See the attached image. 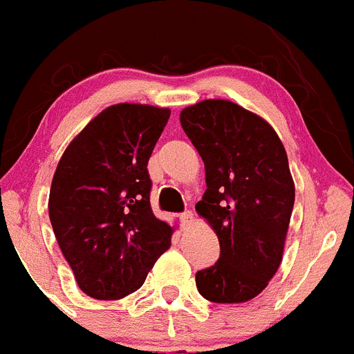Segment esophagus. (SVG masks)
Masks as SVG:
<instances>
[{"instance_id": "34e87169", "label": "esophagus", "mask_w": 354, "mask_h": 354, "mask_svg": "<svg viewBox=\"0 0 354 354\" xmlns=\"http://www.w3.org/2000/svg\"><path fill=\"white\" fill-rule=\"evenodd\" d=\"M180 221H181V227H183V229L190 227V224H192V222H194V213L192 212L181 213Z\"/></svg>"}]
</instances>
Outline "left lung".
I'll use <instances>...</instances> for the list:
<instances>
[{
	"instance_id": "obj_1",
	"label": "left lung",
	"mask_w": 354,
	"mask_h": 354,
	"mask_svg": "<svg viewBox=\"0 0 354 354\" xmlns=\"http://www.w3.org/2000/svg\"><path fill=\"white\" fill-rule=\"evenodd\" d=\"M180 122L205 162L206 192L196 205L221 243V257L196 273L213 304H243L279 270L295 205L288 155L273 127L221 98L185 107Z\"/></svg>"
}]
</instances>
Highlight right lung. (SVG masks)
Masks as SVG:
<instances>
[{"mask_svg":"<svg viewBox=\"0 0 354 354\" xmlns=\"http://www.w3.org/2000/svg\"><path fill=\"white\" fill-rule=\"evenodd\" d=\"M171 109L116 104L95 116L63 151L49 218L82 292L120 300L145 284L174 229L151 212L148 160Z\"/></svg>","mask_w":354,"mask_h":354,"instance_id":"obj_1","label":"right lung"}]
</instances>
